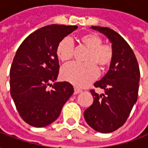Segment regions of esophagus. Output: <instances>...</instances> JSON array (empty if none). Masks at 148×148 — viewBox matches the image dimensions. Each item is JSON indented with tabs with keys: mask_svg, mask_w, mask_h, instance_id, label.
<instances>
[{
	"mask_svg": "<svg viewBox=\"0 0 148 148\" xmlns=\"http://www.w3.org/2000/svg\"><path fill=\"white\" fill-rule=\"evenodd\" d=\"M81 92H82V90L77 89V87H74V94H77V93H81Z\"/></svg>",
	"mask_w": 148,
	"mask_h": 148,
	"instance_id": "34e87169",
	"label": "esophagus"
}]
</instances>
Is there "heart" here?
Returning <instances> with one entry per match:
<instances>
[{"instance_id": "obj_1", "label": "heart", "mask_w": 148, "mask_h": 148, "mask_svg": "<svg viewBox=\"0 0 148 148\" xmlns=\"http://www.w3.org/2000/svg\"><path fill=\"white\" fill-rule=\"evenodd\" d=\"M81 41L90 50L86 58V64L71 62L62 68V79L74 84L77 87H86L98 77L100 67L105 68L111 63L112 49L110 45L101 44L102 40L95 34H86L81 37ZM74 45L70 37L62 39L57 47V55L62 62H66L74 55Z\"/></svg>"}]
</instances>
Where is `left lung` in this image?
Segmentation results:
<instances>
[{
	"instance_id": "left-lung-1",
	"label": "left lung",
	"mask_w": 148,
	"mask_h": 148,
	"mask_svg": "<svg viewBox=\"0 0 148 148\" xmlns=\"http://www.w3.org/2000/svg\"><path fill=\"white\" fill-rule=\"evenodd\" d=\"M112 43V59L107 74L94 86L105 90L98 94L90 90L93 102L84 112L86 123L101 133H109L127 121L138 97L140 68L133 51L124 38L111 28L92 26Z\"/></svg>"
}]
</instances>
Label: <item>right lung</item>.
Wrapping results in <instances>:
<instances>
[{"label":"right lung","instance_id":"add662e5","mask_svg":"<svg viewBox=\"0 0 148 148\" xmlns=\"http://www.w3.org/2000/svg\"><path fill=\"white\" fill-rule=\"evenodd\" d=\"M77 28L58 24L42 27L16 51L10 69V93L21 118L31 126L42 127L54 122L74 93L71 83L55 82L59 70L56 51L62 39ZM48 85L52 90H47Z\"/></svg>","mask_w":148,"mask_h":148}]
</instances>
